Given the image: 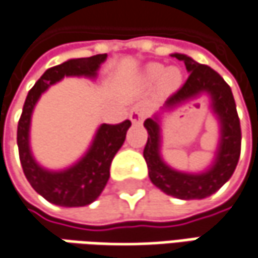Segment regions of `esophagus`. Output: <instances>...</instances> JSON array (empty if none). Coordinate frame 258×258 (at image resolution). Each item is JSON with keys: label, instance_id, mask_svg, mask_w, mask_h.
<instances>
[{"label": "esophagus", "instance_id": "obj_1", "mask_svg": "<svg viewBox=\"0 0 258 258\" xmlns=\"http://www.w3.org/2000/svg\"><path fill=\"white\" fill-rule=\"evenodd\" d=\"M148 114V105L145 102H138L135 104L132 108H131V113H129V119L132 123H142L144 119L147 117Z\"/></svg>", "mask_w": 258, "mask_h": 258}]
</instances>
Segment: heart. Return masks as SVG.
<instances>
[{"label": "heart", "mask_w": 258, "mask_h": 258, "mask_svg": "<svg viewBox=\"0 0 258 258\" xmlns=\"http://www.w3.org/2000/svg\"><path fill=\"white\" fill-rule=\"evenodd\" d=\"M145 75L150 81H156L158 79V89L163 94H169L176 91L180 82H182V76L180 72L175 67H169L164 69L160 64H150L145 70Z\"/></svg>", "instance_id": "heart-1"}]
</instances>
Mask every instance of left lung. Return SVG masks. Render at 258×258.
Instances as JSON below:
<instances>
[{"label":"left lung","instance_id":"obj_1","mask_svg":"<svg viewBox=\"0 0 258 258\" xmlns=\"http://www.w3.org/2000/svg\"><path fill=\"white\" fill-rule=\"evenodd\" d=\"M183 61L189 78L173 94L161 111L173 110L183 102L194 100L201 94L210 97L213 114L219 121L220 137L213 163L200 173L180 172L170 167L161 157V126L160 113L144 121L148 132L144 158L148 166L151 182L164 194L179 200H203L219 191L233 175L241 154V126L236 113L230 86L212 67L197 63L185 54H172Z\"/></svg>","mask_w":258,"mask_h":258}]
</instances>
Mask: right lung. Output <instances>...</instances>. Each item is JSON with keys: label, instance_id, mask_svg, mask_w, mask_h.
I'll use <instances>...</instances> for the list:
<instances>
[{"label": "right lung", "instance_id": "obj_1", "mask_svg": "<svg viewBox=\"0 0 258 258\" xmlns=\"http://www.w3.org/2000/svg\"><path fill=\"white\" fill-rule=\"evenodd\" d=\"M105 60L107 54H98L86 58H72L48 69L29 91L19 120L17 145L25 176L36 192L60 207H83L100 197L110 177L111 161L124 142L131 121L100 124L88 151L75 164L63 170H49L35 160L30 150L32 113L41 95L51 85L60 82L64 76L94 79Z\"/></svg>", "mask_w": 258, "mask_h": 258}]
</instances>
